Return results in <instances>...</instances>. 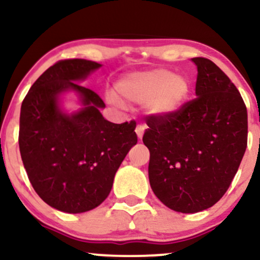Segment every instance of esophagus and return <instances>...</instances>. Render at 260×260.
I'll return each mask as SVG.
<instances>
[{"mask_svg": "<svg viewBox=\"0 0 260 260\" xmlns=\"http://www.w3.org/2000/svg\"><path fill=\"white\" fill-rule=\"evenodd\" d=\"M144 129H145L144 124H140L139 123L138 126L136 127V133H137V136H138L139 139L143 138V134H144Z\"/></svg>", "mask_w": 260, "mask_h": 260, "instance_id": "1", "label": "esophagus"}]
</instances>
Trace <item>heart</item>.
Returning a JSON list of instances; mask_svg holds the SVG:
<instances>
[{
    "label": "heart",
    "mask_w": 260,
    "mask_h": 260,
    "mask_svg": "<svg viewBox=\"0 0 260 260\" xmlns=\"http://www.w3.org/2000/svg\"><path fill=\"white\" fill-rule=\"evenodd\" d=\"M123 99L144 103L145 110L155 116H170L177 112L190 94V83L186 77L174 76L171 71L156 68L134 72L123 77L116 85ZM115 103V98H111Z\"/></svg>",
    "instance_id": "1"
}]
</instances>
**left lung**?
Returning <instances> with one entry per match:
<instances>
[{"instance_id":"1","label":"left lung","mask_w":260,"mask_h":260,"mask_svg":"<svg viewBox=\"0 0 260 260\" xmlns=\"http://www.w3.org/2000/svg\"><path fill=\"white\" fill-rule=\"evenodd\" d=\"M197 98L170 116L149 115L143 143L150 151L155 196L180 213L213 207L234 180L247 148V107L210 59L194 57Z\"/></svg>"}]
</instances>
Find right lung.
I'll return each mask as SVG.
<instances>
[{"mask_svg": "<svg viewBox=\"0 0 260 260\" xmlns=\"http://www.w3.org/2000/svg\"><path fill=\"white\" fill-rule=\"evenodd\" d=\"M100 66L79 58L56 62L35 80L20 109L18 142L29 181L45 203L64 213H84L105 201L138 140L136 121H106L99 111L103 99L76 83ZM68 88L79 92L86 106L72 116L57 106Z\"/></svg>", "mask_w": 260, "mask_h": 260, "instance_id": "obj_1", "label": "right lung"}]
</instances>
